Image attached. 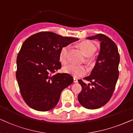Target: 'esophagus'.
Instances as JSON below:
<instances>
[{
    "instance_id": "1",
    "label": "esophagus",
    "mask_w": 133,
    "mask_h": 133,
    "mask_svg": "<svg viewBox=\"0 0 133 133\" xmlns=\"http://www.w3.org/2000/svg\"><path fill=\"white\" fill-rule=\"evenodd\" d=\"M74 83H78V79L76 78H74Z\"/></svg>"
}]
</instances>
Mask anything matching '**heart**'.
Returning a JSON list of instances; mask_svg holds the SVG:
<instances>
[{"mask_svg":"<svg viewBox=\"0 0 133 133\" xmlns=\"http://www.w3.org/2000/svg\"><path fill=\"white\" fill-rule=\"evenodd\" d=\"M79 47L83 54L84 56H88V61H90L89 56L92 55L96 50V47L94 44L88 41H84L79 44ZM68 47L64 46L62 47L59 53V60L62 64L65 65L68 63ZM64 71L65 73L69 74L75 77H79L84 75L87 73L88 69L86 66L83 65H75L70 64L65 67L64 69Z\"/></svg>","mask_w":133,"mask_h":133,"instance_id":"obj_1","label":"heart"}]
</instances>
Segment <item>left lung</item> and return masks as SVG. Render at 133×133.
Wrapping results in <instances>:
<instances>
[{"mask_svg": "<svg viewBox=\"0 0 133 133\" xmlns=\"http://www.w3.org/2000/svg\"><path fill=\"white\" fill-rule=\"evenodd\" d=\"M87 39H97L100 50L91 75L83 78L90 83L78 79L82 90L78 100L85 108L95 109L106 105L112 97L119 74L120 55L116 44L106 35L98 34Z\"/></svg>", "mask_w": 133, "mask_h": 133, "instance_id": "left-lung-1", "label": "left lung"}]
</instances>
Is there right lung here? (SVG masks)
Wrapping results in <instances>:
<instances>
[{
  "mask_svg": "<svg viewBox=\"0 0 133 133\" xmlns=\"http://www.w3.org/2000/svg\"><path fill=\"white\" fill-rule=\"evenodd\" d=\"M78 40L41 31L25 41L17 56L16 76L28 106L36 111H47L57 105L62 91L74 81L69 74H55L61 68L59 51Z\"/></svg>",
  "mask_w": 133,
  "mask_h": 133,
  "instance_id": "obj_1",
  "label": "right lung"
}]
</instances>
